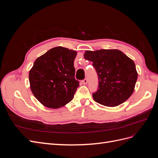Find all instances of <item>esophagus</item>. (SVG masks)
<instances>
[{
	"label": "esophagus",
	"instance_id": "1",
	"mask_svg": "<svg viewBox=\"0 0 158 158\" xmlns=\"http://www.w3.org/2000/svg\"><path fill=\"white\" fill-rule=\"evenodd\" d=\"M82 83L83 84H86L88 83V79L87 78H85L82 81Z\"/></svg>",
	"mask_w": 158,
	"mask_h": 158
}]
</instances>
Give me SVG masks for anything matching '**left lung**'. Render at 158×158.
<instances>
[{
	"instance_id": "left-lung-1",
	"label": "left lung",
	"mask_w": 158,
	"mask_h": 158,
	"mask_svg": "<svg viewBox=\"0 0 158 158\" xmlns=\"http://www.w3.org/2000/svg\"><path fill=\"white\" fill-rule=\"evenodd\" d=\"M85 59L93 62L99 80L93 93L97 103L115 107L125 102L135 90L138 73L134 61L117 49L86 51Z\"/></svg>"
}]
</instances>
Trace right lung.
<instances>
[{
    "instance_id": "right-lung-1",
    "label": "right lung",
    "mask_w": 158,
    "mask_h": 158,
    "mask_svg": "<svg viewBox=\"0 0 158 158\" xmlns=\"http://www.w3.org/2000/svg\"><path fill=\"white\" fill-rule=\"evenodd\" d=\"M76 54L74 50L56 47L35 60L29 73L30 88L44 106L58 109L73 99L79 86L74 77Z\"/></svg>"
}]
</instances>
